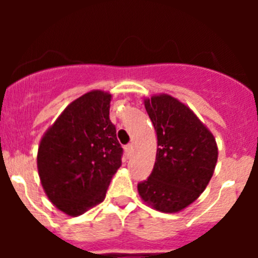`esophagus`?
Here are the masks:
<instances>
[{"label":"esophagus","instance_id":"esophagus-1","mask_svg":"<svg viewBox=\"0 0 258 258\" xmlns=\"http://www.w3.org/2000/svg\"><path fill=\"white\" fill-rule=\"evenodd\" d=\"M125 152H126L127 156H131L132 152H133V145H131V143H129V145L125 146Z\"/></svg>","mask_w":258,"mask_h":258}]
</instances>
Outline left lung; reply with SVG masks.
I'll list each match as a JSON object with an SVG mask.
<instances>
[{
  "label": "left lung",
  "instance_id": "left-lung-1",
  "mask_svg": "<svg viewBox=\"0 0 258 258\" xmlns=\"http://www.w3.org/2000/svg\"><path fill=\"white\" fill-rule=\"evenodd\" d=\"M157 136L154 169L138 183V194L151 208L177 213L206 190L218 157L213 134L190 107L169 94L145 99Z\"/></svg>",
  "mask_w": 258,
  "mask_h": 258
}]
</instances>
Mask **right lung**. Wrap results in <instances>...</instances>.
I'll list each match as a JSON object with an SVG mask.
<instances>
[{
	"mask_svg": "<svg viewBox=\"0 0 258 258\" xmlns=\"http://www.w3.org/2000/svg\"><path fill=\"white\" fill-rule=\"evenodd\" d=\"M112 95L92 90L75 99L41 138L37 169L50 202L76 217L104 200L121 166L122 149L109 120Z\"/></svg>",
	"mask_w": 258,
	"mask_h": 258,
	"instance_id": "obj_1",
	"label": "right lung"
}]
</instances>
